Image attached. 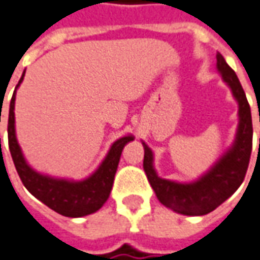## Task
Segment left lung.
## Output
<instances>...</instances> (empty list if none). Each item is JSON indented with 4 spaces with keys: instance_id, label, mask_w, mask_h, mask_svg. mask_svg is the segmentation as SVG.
Returning a JSON list of instances; mask_svg holds the SVG:
<instances>
[{
    "instance_id": "obj_1",
    "label": "left lung",
    "mask_w": 260,
    "mask_h": 260,
    "mask_svg": "<svg viewBox=\"0 0 260 260\" xmlns=\"http://www.w3.org/2000/svg\"><path fill=\"white\" fill-rule=\"evenodd\" d=\"M217 67L239 104V126L234 146L215 163V166L194 183L181 184L165 180L156 174L152 150L143 143V170L155 190L156 197L165 207L184 215H206L214 211L237 191L249 166L253 136L249 103L235 72L219 53L217 54Z\"/></svg>"
}]
</instances>
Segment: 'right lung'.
I'll use <instances>...</instances> for the list:
<instances>
[{"instance_id":"right-lung-1","label":"right lung","mask_w":260,"mask_h":260,"mask_svg":"<svg viewBox=\"0 0 260 260\" xmlns=\"http://www.w3.org/2000/svg\"><path fill=\"white\" fill-rule=\"evenodd\" d=\"M23 76L16 84V88L21 84ZM14 105H15V92L10 103V115H8V145L12 160L23 186L34 194L36 199L41 200L53 211L59 212L64 217L79 218L88 214H92L101 207L110 197L114 177L117 173L119 157L122 149L129 141H134L132 136H124L112 143L108 155L97 169V172L83 181H69L52 179L48 176L36 173L34 169L28 166L23 159L21 148L16 142L15 136V115H14ZM1 122V119H0Z\"/></svg>"}]
</instances>
